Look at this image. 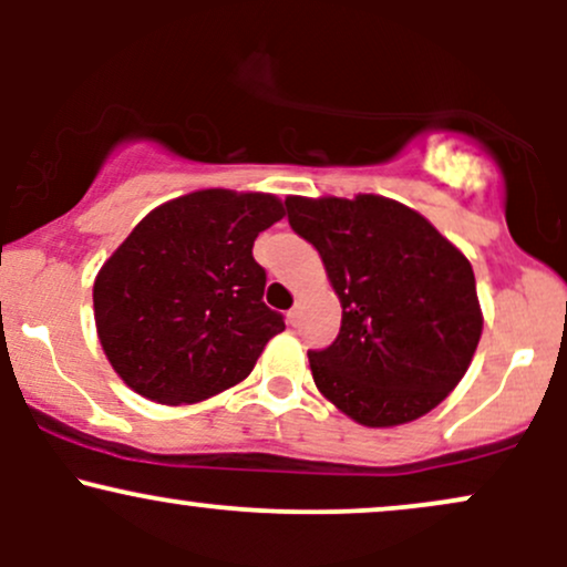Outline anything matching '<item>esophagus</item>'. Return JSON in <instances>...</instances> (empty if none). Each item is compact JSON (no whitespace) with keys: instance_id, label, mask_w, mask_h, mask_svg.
<instances>
[{"instance_id":"1","label":"esophagus","mask_w":567,"mask_h":567,"mask_svg":"<svg viewBox=\"0 0 567 567\" xmlns=\"http://www.w3.org/2000/svg\"><path fill=\"white\" fill-rule=\"evenodd\" d=\"M298 320H301V309H298V306H292V309L288 311V322L298 324Z\"/></svg>"}]
</instances>
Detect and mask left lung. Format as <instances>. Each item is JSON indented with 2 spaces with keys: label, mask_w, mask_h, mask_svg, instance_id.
<instances>
[{
  "label": "left lung",
  "mask_w": 567,
  "mask_h": 567,
  "mask_svg": "<svg viewBox=\"0 0 567 567\" xmlns=\"http://www.w3.org/2000/svg\"><path fill=\"white\" fill-rule=\"evenodd\" d=\"M292 231L320 252L341 330L309 351L317 389L362 426L421 419L458 386L483 333L472 264L421 213L357 194L288 197Z\"/></svg>",
  "instance_id": "1"
}]
</instances>
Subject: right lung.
<instances>
[{
	"label": "right lung",
	"instance_id": "right-lung-1",
	"mask_svg": "<svg viewBox=\"0 0 567 567\" xmlns=\"http://www.w3.org/2000/svg\"><path fill=\"white\" fill-rule=\"evenodd\" d=\"M282 216L275 194L202 188L130 231L93 285L97 338L130 389L188 405L250 375L285 330L252 258L258 234Z\"/></svg>",
	"mask_w": 567,
	"mask_h": 567
}]
</instances>
